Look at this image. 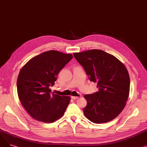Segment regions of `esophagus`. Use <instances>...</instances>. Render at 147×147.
<instances>
[{
	"mask_svg": "<svg viewBox=\"0 0 147 147\" xmlns=\"http://www.w3.org/2000/svg\"><path fill=\"white\" fill-rule=\"evenodd\" d=\"M73 99H78V98H79V97L78 96H71V97Z\"/></svg>",
	"mask_w": 147,
	"mask_h": 147,
	"instance_id": "esophagus-1",
	"label": "esophagus"
}]
</instances>
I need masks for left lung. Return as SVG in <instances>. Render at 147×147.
I'll use <instances>...</instances> for the list:
<instances>
[{
	"label": "left lung",
	"instance_id": "1",
	"mask_svg": "<svg viewBox=\"0 0 147 147\" xmlns=\"http://www.w3.org/2000/svg\"><path fill=\"white\" fill-rule=\"evenodd\" d=\"M91 82L99 90L85 95L87 105L83 109L86 117L96 124L107 123L124 109L129 97L130 78L125 65L116 57L104 51L91 49L74 53Z\"/></svg>",
	"mask_w": 147,
	"mask_h": 147
}]
</instances>
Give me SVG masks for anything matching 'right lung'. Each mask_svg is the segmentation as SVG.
Instances as JSON below:
<instances>
[{
	"mask_svg": "<svg viewBox=\"0 0 147 147\" xmlns=\"http://www.w3.org/2000/svg\"><path fill=\"white\" fill-rule=\"evenodd\" d=\"M73 58L72 54L51 50L31 59L20 71L17 93L20 101L33 119L53 123L64 115L70 102L68 96L50 94L59 71Z\"/></svg>",
	"mask_w": 147,
	"mask_h": 147,
	"instance_id": "right-lung-1",
	"label": "right lung"
}]
</instances>
